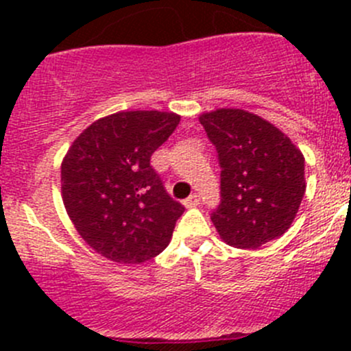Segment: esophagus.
I'll list each match as a JSON object with an SVG mask.
<instances>
[{
    "label": "esophagus",
    "mask_w": 351,
    "mask_h": 351,
    "mask_svg": "<svg viewBox=\"0 0 351 351\" xmlns=\"http://www.w3.org/2000/svg\"><path fill=\"white\" fill-rule=\"evenodd\" d=\"M198 204H200V195H197V193H193V195H190L185 202H183V205H185L186 208L197 207Z\"/></svg>",
    "instance_id": "obj_1"
}]
</instances>
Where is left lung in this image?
<instances>
[{
    "label": "left lung",
    "mask_w": 351,
    "mask_h": 351,
    "mask_svg": "<svg viewBox=\"0 0 351 351\" xmlns=\"http://www.w3.org/2000/svg\"><path fill=\"white\" fill-rule=\"evenodd\" d=\"M217 149L221 204L210 219L222 241L243 250L280 238L306 192L304 156L268 120L241 108L202 113Z\"/></svg>",
    "instance_id": "1"
}]
</instances>
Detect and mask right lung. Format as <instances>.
<instances>
[{"mask_svg":"<svg viewBox=\"0 0 351 351\" xmlns=\"http://www.w3.org/2000/svg\"><path fill=\"white\" fill-rule=\"evenodd\" d=\"M180 123L158 110L98 119L71 144L61 165L62 202L88 246L117 263L161 253L185 212L162 186L151 156Z\"/></svg>","mask_w":351,"mask_h":351,"instance_id":"add662e5","label":"right lung"}]
</instances>
